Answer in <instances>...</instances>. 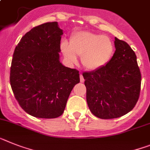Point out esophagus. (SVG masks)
<instances>
[{"mask_svg": "<svg viewBox=\"0 0 150 150\" xmlns=\"http://www.w3.org/2000/svg\"><path fill=\"white\" fill-rule=\"evenodd\" d=\"M80 82H81V83H83L84 78H83V75H82V74H80Z\"/></svg>", "mask_w": 150, "mask_h": 150, "instance_id": "1", "label": "esophagus"}]
</instances>
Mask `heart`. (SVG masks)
Returning a JSON list of instances; mask_svg holds the SVG:
<instances>
[{"mask_svg": "<svg viewBox=\"0 0 150 150\" xmlns=\"http://www.w3.org/2000/svg\"><path fill=\"white\" fill-rule=\"evenodd\" d=\"M61 50L65 59L76 64L81 57L82 65L88 70H96L112 59L115 51L113 41L108 36L89 31L76 32L71 35L70 44L61 42Z\"/></svg>", "mask_w": 150, "mask_h": 150, "instance_id": "obj_1", "label": "heart"}]
</instances>
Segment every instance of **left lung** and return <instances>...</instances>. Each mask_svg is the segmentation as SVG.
Segmentation results:
<instances>
[{"mask_svg": "<svg viewBox=\"0 0 150 150\" xmlns=\"http://www.w3.org/2000/svg\"><path fill=\"white\" fill-rule=\"evenodd\" d=\"M115 47L114 55L107 64L83 74L89 110L102 119L128 113L137 104L140 92L141 74L135 52L117 38Z\"/></svg>", "mask_w": 150, "mask_h": 150, "instance_id": "8db88e82", "label": "left lung"}]
</instances>
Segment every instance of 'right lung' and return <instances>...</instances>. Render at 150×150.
Listing matches in <instances>:
<instances>
[{"instance_id":"add662e5","label":"right lung","mask_w":150,"mask_h":150,"mask_svg":"<svg viewBox=\"0 0 150 150\" xmlns=\"http://www.w3.org/2000/svg\"><path fill=\"white\" fill-rule=\"evenodd\" d=\"M62 35L57 22L46 23L25 33L14 50L11 88L21 108L33 117L61 116L73 88L80 83L79 71L60 61Z\"/></svg>"}]
</instances>
